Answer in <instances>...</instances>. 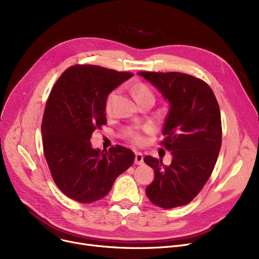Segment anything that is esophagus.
<instances>
[{"label": "esophagus", "instance_id": "34e87169", "mask_svg": "<svg viewBox=\"0 0 259 259\" xmlns=\"http://www.w3.org/2000/svg\"><path fill=\"white\" fill-rule=\"evenodd\" d=\"M144 162V156L141 152L135 153V164L137 165H142Z\"/></svg>", "mask_w": 259, "mask_h": 259}]
</instances>
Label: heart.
I'll return each mask as SVG.
<instances>
[{"mask_svg":"<svg viewBox=\"0 0 259 259\" xmlns=\"http://www.w3.org/2000/svg\"><path fill=\"white\" fill-rule=\"evenodd\" d=\"M133 93H134L135 98H137L139 103H142L146 100L154 101V95H153L152 91L146 84L139 83V84L135 85L134 88H133ZM117 97H118V90H113L108 94V97H107L106 102H105V111H106V113L109 114V113L112 112ZM144 131L145 132H151L152 128L151 127H146L144 129ZM127 138L132 144L138 145V146L143 145V143L145 142L144 134L139 130H132V129L128 130L127 131Z\"/></svg>","mask_w":259,"mask_h":259,"instance_id":"1","label":"heart"}]
</instances>
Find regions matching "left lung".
I'll list each match as a JSON object with an SVG mask.
<instances>
[{"label":"left lung","instance_id":"8db88e82","mask_svg":"<svg viewBox=\"0 0 259 259\" xmlns=\"http://www.w3.org/2000/svg\"><path fill=\"white\" fill-rule=\"evenodd\" d=\"M170 104L159 144L172 153L170 166L150 155L144 161L154 170L146 194L155 206L172 209L192 201L212 174L222 146L220 106L202 79L181 72H138Z\"/></svg>","mask_w":259,"mask_h":259}]
</instances>
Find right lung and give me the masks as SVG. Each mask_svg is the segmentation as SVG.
Returning a JSON list of instances; mask_svg holds the SVG:
<instances>
[{"instance_id":"right-lung-1","label":"right lung","mask_w":259,"mask_h":259,"mask_svg":"<svg viewBox=\"0 0 259 259\" xmlns=\"http://www.w3.org/2000/svg\"><path fill=\"white\" fill-rule=\"evenodd\" d=\"M130 72L95 65H74L56 81L43 120V150L53 182L69 198L97 201L110 191L117 176L132 166L134 152L116 145L108 151L91 147L95 129L107 124L105 102Z\"/></svg>"}]
</instances>
